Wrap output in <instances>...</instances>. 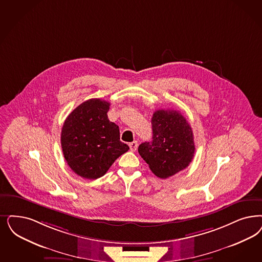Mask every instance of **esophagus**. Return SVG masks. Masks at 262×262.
I'll use <instances>...</instances> for the list:
<instances>
[{
	"label": "esophagus",
	"mask_w": 262,
	"mask_h": 262,
	"mask_svg": "<svg viewBox=\"0 0 262 262\" xmlns=\"http://www.w3.org/2000/svg\"><path fill=\"white\" fill-rule=\"evenodd\" d=\"M128 146H129V149H130V151H132V152H135L136 149H137V142H136V141H134V142L129 143Z\"/></svg>",
	"instance_id": "esophagus-1"
}]
</instances>
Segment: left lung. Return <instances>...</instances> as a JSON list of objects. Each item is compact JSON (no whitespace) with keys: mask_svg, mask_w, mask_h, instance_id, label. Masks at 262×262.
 Returning <instances> with one entry per match:
<instances>
[{"mask_svg":"<svg viewBox=\"0 0 262 262\" xmlns=\"http://www.w3.org/2000/svg\"><path fill=\"white\" fill-rule=\"evenodd\" d=\"M152 129V141L139 145L138 153L154 174L166 179L189 166L195 146L187 119L176 110H157Z\"/></svg>","mask_w":262,"mask_h":262,"instance_id":"left-lung-1","label":"left lung"}]
</instances>
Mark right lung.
<instances>
[{
  "label": "right lung",
  "mask_w": 262,
  "mask_h": 262,
  "mask_svg": "<svg viewBox=\"0 0 262 262\" xmlns=\"http://www.w3.org/2000/svg\"><path fill=\"white\" fill-rule=\"evenodd\" d=\"M110 103L82 102L67 117L61 134L63 157L72 171L85 179L103 176L129 147L120 141L119 126L107 117Z\"/></svg>",
  "instance_id": "right-lung-1"
}]
</instances>
